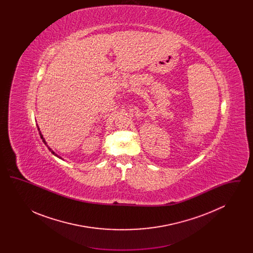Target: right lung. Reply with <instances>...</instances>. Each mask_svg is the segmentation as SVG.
I'll return each mask as SVG.
<instances>
[{
	"label": "right lung",
	"mask_w": 253,
	"mask_h": 253,
	"mask_svg": "<svg viewBox=\"0 0 253 253\" xmlns=\"http://www.w3.org/2000/svg\"><path fill=\"white\" fill-rule=\"evenodd\" d=\"M38 130H39V132H40V135H41V137H42V141H43V143H44V144L46 145V146H47V147H48L49 151H50V152H51V153H52V154H53V155H54V156H56V157H59V158H60V159H62V157H60V156H58V155H57V154H56V153H55V152H54V151H53V150H52V149H51V148H49V146H48V145H47V142H46V141H45V139H44V137H43V136H42V132H41V131H40V128H39V126H38Z\"/></svg>",
	"instance_id": "1"
}]
</instances>
